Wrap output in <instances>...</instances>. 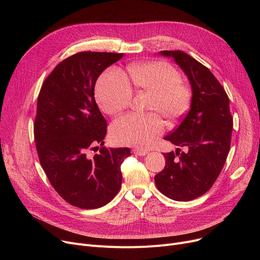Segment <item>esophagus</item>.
Segmentation results:
<instances>
[{
  "label": "esophagus",
  "mask_w": 260,
  "mask_h": 260,
  "mask_svg": "<svg viewBox=\"0 0 260 260\" xmlns=\"http://www.w3.org/2000/svg\"><path fill=\"white\" fill-rule=\"evenodd\" d=\"M133 153L135 154V155H137V156H145L148 152L147 151H145V149H139V148H135L134 151H133Z\"/></svg>",
  "instance_id": "1"
}]
</instances>
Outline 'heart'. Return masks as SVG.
Returning a JSON list of instances; mask_svg holds the SVG:
<instances>
[{
	"instance_id": "1",
	"label": "heart",
	"mask_w": 260,
	"mask_h": 260,
	"mask_svg": "<svg viewBox=\"0 0 260 260\" xmlns=\"http://www.w3.org/2000/svg\"><path fill=\"white\" fill-rule=\"evenodd\" d=\"M132 83L137 89L152 94L148 109L168 120L183 116L188 109L192 91L180 81L179 72L166 62H145L128 67ZM95 95L103 112L116 115L126 108L133 97L128 81L118 68L105 71L95 87ZM165 131L163 121L157 114L146 116L125 115L112 125L116 142L139 148L152 146Z\"/></svg>"
}]
</instances>
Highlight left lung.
<instances>
[{
    "instance_id": "obj_1",
    "label": "left lung",
    "mask_w": 260,
    "mask_h": 260,
    "mask_svg": "<svg viewBox=\"0 0 260 260\" xmlns=\"http://www.w3.org/2000/svg\"><path fill=\"white\" fill-rule=\"evenodd\" d=\"M186 75L192 87L190 108L181 123L165 138L184 147L165 153L166 167L155 176L160 192L176 201L206 194L219 176L231 145L233 119L228 94L208 67L180 50H162ZM179 157H177L176 156Z\"/></svg>"
}]
</instances>
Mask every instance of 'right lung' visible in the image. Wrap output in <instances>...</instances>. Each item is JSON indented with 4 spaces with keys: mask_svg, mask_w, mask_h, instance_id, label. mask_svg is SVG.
<instances>
[{
    "mask_svg": "<svg viewBox=\"0 0 260 260\" xmlns=\"http://www.w3.org/2000/svg\"><path fill=\"white\" fill-rule=\"evenodd\" d=\"M123 53L83 51L65 59L41 87L34 125L40 163L58 194L80 209L101 208L118 194L128 147L104 145L106 120L94 100L95 81Z\"/></svg>",
    "mask_w": 260,
    "mask_h": 260,
    "instance_id": "add662e5",
    "label": "right lung"
}]
</instances>
